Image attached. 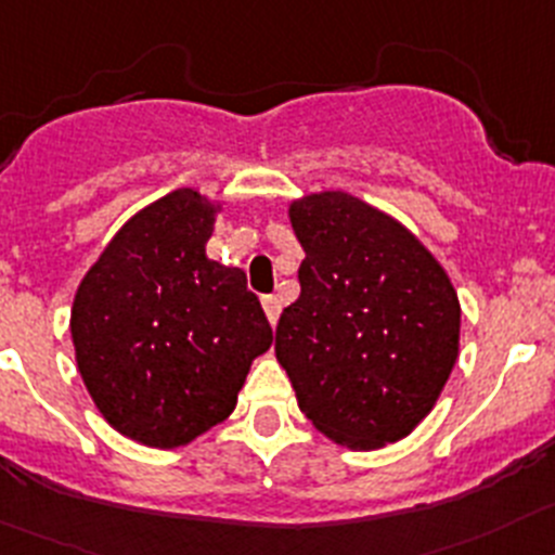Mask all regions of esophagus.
I'll list each match as a JSON object with an SVG mask.
<instances>
[{"mask_svg": "<svg viewBox=\"0 0 555 555\" xmlns=\"http://www.w3.org/2000/svg\"><path fill=\"white\" fill-rule=\"evenodd\" d=\"M261 305H263V311H267V319L269 324H278V319H281V299L274 297V294H267V297H261Z\"/></svg>", "mask_w": 555, "mask_h": 555, "instance_id": "1", "label": "esophagus"}]
</instances>
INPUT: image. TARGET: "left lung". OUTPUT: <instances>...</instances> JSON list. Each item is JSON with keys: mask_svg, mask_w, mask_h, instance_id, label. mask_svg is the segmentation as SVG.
<instances>
[{"mask_svg": "<svg viewBox=\"0 0 555 555\" xmlns=\"http://www.w3.org/2000/svg\"><path fill=\"white\" fill-rule=\"evenodd\" d=\"M302 244L299 299L274 338L299 410L354 451L383 449L431 413L460 354V299L401 222L349 192L288 206Z\"/></svg>", "mask_w": 555, "mask_h": 555, "instance_id": "left-lung-1", "label": "left lung"}]
</instances>
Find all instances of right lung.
I'll return each mask as SVG.
<instances>
[{
	"label": "right lung",
	"instance_id": "right-lung-1",
	"mask_svg": "<svg viewBox=\"0 0 555 555\" xmlns=\"http://www.w3.org/2000/svg\"><path fill=\"white\" fill-rule=\"evenodd\" d=\"M220 203L176 190L137 211L81 278L70 308L76 365L99 413L151 449L225 421L272 347L242 269L206 256Z\"/></svg>",
	"mask_w": 555,
	"mask_h": 555
}]
</instances>
